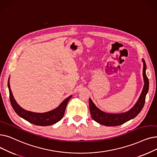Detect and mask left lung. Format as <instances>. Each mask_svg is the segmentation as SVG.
<instances>
[{
  "label": "left lung",
  "instance_id": "obj_1",
  "mask_svg": "<svg viewBox=\"0 0 157 157\" xmlns=\"http://www.w3.org/2000/svg\"><path fill=\"white\" fill-rule=\"evenodd\" d=\"M143 62V78H144V85L137 103L127 112L122 113H108L100 110L95 106L91 99H89V108L92 119L98 123L106 126H116L125 123L126 122L135 117L140 112L144 107L146 95L149 90V80L146 74V65L145 61Z\"/></svg>",
  "mask_w": 157,
  "mask_h": 157
}]
</instances>
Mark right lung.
<instances>
[{"instance_id": "1", "label": "right lung", "mask_w": 157, "mask_h": 157, "mask_svg": "<svg viewBox=\"0 0 157 157\" xmlns=\"http://www.w3.org/2000/svg\"><path fill=\"white\" fill-rule=\"evenodd\" d=\"M10 79V78H9ZM9 91H10V99L11 106L14 109L15 112L19 115L20 117L24 119L27 121H28L31 123L37 125V126H50L56 123L59 121L63 117L65 108L68 102L71 98L72 95L68 97L66 99H65L61 105L54 110L45 112V113H35L25 110L24 109L20 107L15 100L13 96V94L10 88V81H8V83Z\"/></svg>"}]
</instances>
